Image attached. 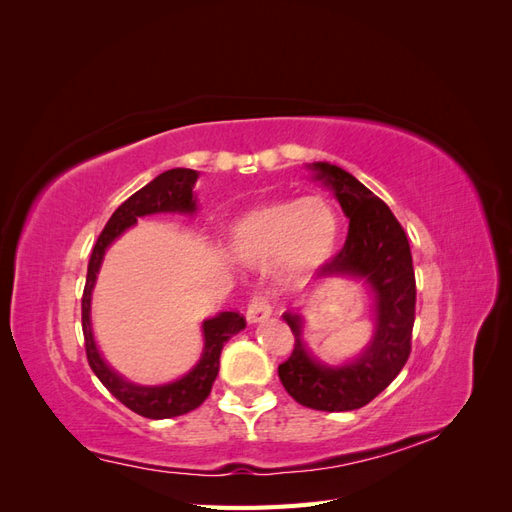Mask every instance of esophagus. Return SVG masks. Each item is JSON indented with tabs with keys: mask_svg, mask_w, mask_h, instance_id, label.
Here are the masks:
<instances>
[{
	"mask_svg": "<svg viewBox=\"0 0 512 512\" xmlns=\"http://www.w3.org/2000/svg\"><path fill=\"white\" fill-rule=\"evenodd\" d=\"M271 316V305L265 297H256L252 299L250 307H247V322L250 324H260L265 322Z\"/></svg>",
	"mask_w": 512,
	"mask_h": 512,
	"instance_id": "1",
	"label": "esophagus"
}]
</instances>
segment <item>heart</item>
Returning <instances> with one entry per match:
<instances>
[{
  "label": "heart",
  "instance_id": "b5f03b06",
  "mask_svg": "<svg viewBox=\"0 0 512 512\" xmlns=\"http://www.w3.org/2000/svg\"><path fill=\"white\" fill-rule=\"evenodd\" d=\"M342 220L327 196L275 198L239 213L224 230V252L245 267L271 265L284 284H299L335 256Z\"/></svg>",
  "mask_w": 512,
  "mask_h": 512
}]
</instances>
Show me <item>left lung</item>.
<instances>
[{
    "label": "left lung",
    "instance_id": "8db88e82",
    "mask_svg": "<svg viewBox=\"0 0 512 512\" xmlns=\"http://www.w3.org/2000/svg\"><path fill=\"white\" fill-rule=\"evenodd\" d=\"M307 170L333 192L350 220L342 252L322 267L318 277L367 286L374 301V335L352 359L331 365L309 352L301 316L286 312L282 318L294 333V350L277 367V374L301 406L348 412L380 395L408 361L416 305L412 254L393 211L348 170L329 162H312Z\"/></svg>",
    "mask_w": 512,
    "mask_h": 512
}]
</instances>
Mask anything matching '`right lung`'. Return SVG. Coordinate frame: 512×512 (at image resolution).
<instances>
[{"label":"right lung","instance_id":"right-lung-1","mask_svg":"<svg viewBox=\"0 0 512 512\" xmlns=\"http://www.w3.org/2000/svg\"><path fill=\"white\" fill-rule=\"evenodd\" d=\"M198 181V170L192 168H170L166 173L149 181L145 188L132 194L126 203L119 205L117 211L106 222L104 230L94 245V252L89 258L87 267V284L83 292V335L89 367L100 382L111 391L123 406L145 418H173L196 410L209 397L211 386L218 378L220 371V354L224 344L232 335L245 329V320L237 312H220L207 320H203V354L198 363L177 380L164 384H138L121 376L111 365L104 361L102 352L98 350L94 327H91V299H94V288L100 267L104 262L106 250L111 247L123 232L136 226L138 218L158 213H181L192 215L198 211V198L194 185Z\"/></svg>","mask_w":512,"mask_h":512}]
</instances>
